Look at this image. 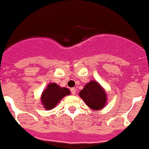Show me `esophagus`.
Segmentation results:
<instances>
[{"mask_svg": "<svg viewBox=\"0 0 149 149\" xmlns=\"http://www.w3.org/2000/svg\"><path fill=\"white\" fill-rule=\"evenodd\" d=\"M70 91H71L72 94L75 95V93H76V88H71Z\"/></svg>", "mask_w": 149, "mask_h": 149, "instance_id": "esophagus-1", "label": "esophagus"}]
</instances>
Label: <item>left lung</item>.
<instances>
[{"mask_svg":"<svg viewBox=\"0 0 149 149\" xmlns=\"http://www.w3.org/2000/svg\"><path fill=\"white\" fill-rule=\"evenodd\" d=\"M79 95L91 109L100 110L106 103V91L95 81L86 84Z\"/></svg>","mask_w":149,"mask_h":149,"instance_id":"obj_1","label":"left lung"}]
</instances>
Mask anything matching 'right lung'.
Listing matches in <instances>:
<instances>
[{"mask_svg": "<svg viewBox=\"0 0 149 149\" xmlns=\"http://www.w3.org/2000/svg\"><path fill=\"white\" fill-rule=\"evenodd\" d=\"M70 93V91L68 88H61L56 83H51L43 91L41 102L46 110H51L56 106L63 97Z\"/></svg>", "mask_w": 149, "mask_h": 149, "instance_id": "right-lung-1", "label": "right lung"}]
</instances>
